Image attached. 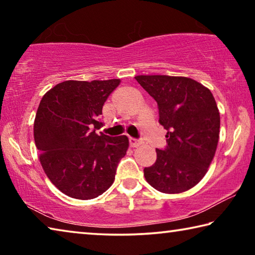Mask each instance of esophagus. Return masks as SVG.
Wrapping results in <instances>:
<instances>
[{
    "instance_id": "obj_1",
    "label": "esophagus",
    "mask_w": 255,
    "mask_h": 255,
    "mask_svg": "<svg viewBox=\"0 0 255 255\" xmlns=\"http://www.w3.org/2000/svg\"><path fill=\"white\" fill-rule=\"evenodd\" d=\"M129 143H130L132 147H137V146H139L141 144V141L136 139V138H130V139H129Z\"/></svg>"
}]
</instances>
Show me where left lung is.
I'll use <instances>...</instances> for the list:
<instances>
[{"instance_id": "obj_1", "label": "left lung", "mask_w": 255, "mask_h": 255, "mask_svg": "<svg viewBox=\"0 0 255 255\" xmlns=\"http://www.w3.org/2000/svg\"><path fill=\"white\" fill-rule=\"evenodd\" d=\"M138 83L157 103L158 123L166 129L165 148L144 175L154 189L180 193L207 173L217 148L221 116L213 94L183 76L138 75Z\"/></svg>"}]
</instances>
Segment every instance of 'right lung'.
Instances as JSON below:
<instances>
[{
  "mask_svg": "<svg viewBox=\"0 0 255 255\" xmlns=\"http://www.w3.org/2000/svg\"><path fill=\"white\" fill-rule=\"evenodd\" d=\"M120 80L65 81L49 90L38 107L34 143L42 169L66 196L88 200L114 183L128 148L127 136L98 135L102 107Z\"/></svg>",
  "mask_w": 255,
  "mask_h": 255,
  "instance_id": "right-lung-1",
  "label": "right lung"
}]
</instances>
